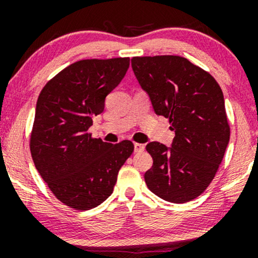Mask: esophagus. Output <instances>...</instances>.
Segmentation results:
<instances>
[{
    "mask_svg": "<svg viewBox=\"0 0 258 258\" xmlns=\"http://www.w3.org/2000/svg\"><path fill=\"white\" fill-rule=\"evenodd\" d=\"M144 150V144L141 143H135V152L136 153H141Z\"/></svg>",
    "mask_w": 258,
    "mask_h": 258,
    "instance_id": "34e87169",
    "label": "esophagus"
}]
</instances>
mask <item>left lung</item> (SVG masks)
Segmentation results:
<instances>
[{
    "label": "left lung",
    "instance_id": "left-lung-1",
    "mask_svg": "<svg viewBox=\"0 0 258 258\" xmlns=\"http://www.w3.org/2000/svg\"><path fill=\"white\" fill-rule=\"evenodd\" d=\"M132 69L154 111L174 131L171 148L147 144L153 166L147 186L161 199L183 204L198 198L215 178L229 142L224 98L217 81L179 55L133 57Z\"/></svg>",
    "mask_w": 258,
    "mask_h": 258
}]
</instances>
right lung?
<instances>
[{
    "label": "right lung",
    "instance_id": "obj_1",
    "mask_svg": "<svg viewBox=\"0 0 258 258\" xmlns=\"http://www.w3.org/2000/svg\"><path fill=\"white\" fill-rule=\"evenodd\" d=\"M128 67L130 58L79 60L49 80L38 96L32 160L54 197L72 209L90 210L108 199L135 149L131 141L110 144L88 132Z\"/></svg>",
    "mask_w": 258,
    "mask_h": 258
}]
</instances>
